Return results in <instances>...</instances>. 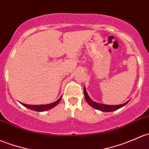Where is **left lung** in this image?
I'll return each mask as SVG.
<instances>
[{"label": "left lung", "instance_id": "8db88e82", "mask_svg": "<svg viewBox=\"0 0 149 149\" xmlns=\"http://www.w3.org/2000/svg\"><path fill=\"white\" fill-rule=\"evenodd\" d=\"M84 95H85V98L86 100L87 103L90 105L91 106H92L94 109H97V110L101 111L103 112H111V111H113L117 110V109H120V108L123 107L125 105L127 104L128 103V101H127L126 103H123V104H120V105H106V104H102V103H98L96 102H94V101H92L90 98H89L88 95L86 91L85 88H84Z\"/></svg>", "mask_w": 149, "mask_h": 149}]
</instances>
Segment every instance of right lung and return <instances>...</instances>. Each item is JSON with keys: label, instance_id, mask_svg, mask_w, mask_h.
<instances>
[{"label": "right lung", "instance_id": "add662e5", "mask_svg": "<svg viewBox=\"0 0 149 149\" xmlns=\"http://www.w3.org/2000/svg\"><path fill=\"white\" fill-rule=\"evenodd\" d=\"M61 99V97L58 101H56V102L46 105H28L25 104V103H22V104L24 106H26V107L29 108V109H31V110L36 111H45L49 110V109L55 107L58 103L60 102Z\"/></svg>", "mask_w": 149, "mask_h": 149}]
</instances>
